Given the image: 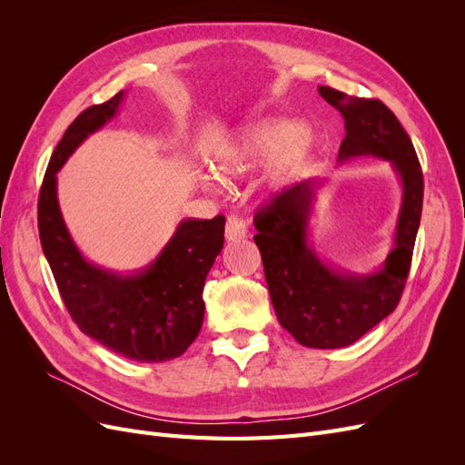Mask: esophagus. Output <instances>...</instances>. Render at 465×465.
<instances>
[{"mask_svg": "<svg viewBox=\"0 0 465 465\" xmlns=\"http://www.w3.org/2000/svg\"><path fill=\"white\" fill-rule=\"evenodd\" d=\"M246 236H248L246 221L238 215H231L227 219V227H224V238H227L229 242H241Z\"/></svg>", "mask_w": 465, "mask_h": 465, "instance_id": "esophagus-1", "label": "esophagus"}]
</instances>
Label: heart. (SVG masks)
Returning a JSON list of instances; mask_svg holds the SVG:
<instances>
[{
    "instance_id": "1",
    "label": "heart",
    "mask_w": 465,
    "mask_h": 465,
    "mask_svg": "<svg viewBox=\"0 0 465 465\" xmlns=\"http://www.w3.org/2000/svg\"><path fill=\"white\" fill-rule=\"evenodd\" d=\"M306 139V128L294 120L263 118L234 128L209 153V164L221 180H241L258 168L297 159ZM205 188L215 186V178L202 174Z\"/></svg>"
}]
</instances>
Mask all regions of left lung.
<instances>
[{"mask_svg":"<svg viewBox=\"0 0 465 465\" xmlns=\"http://www.w3.org/2000/svg\"><path fill=\"white\" fill-rule=\"evenodd\" d=\"M318 93L345 120L337 163L374 157L390 163L401 182L391 248L371 273H353L322 260L311 242V217L326 182L320 178L283 190L258 211L254 242L281 326L304 347L340 349L396 311L423 211V173L410 135L388 106L330 87H318Z\"/></svg>","mask_w":465,"mask_h":465,"instance_id":"left-lung-1","label":"left lung"}]
</instances>
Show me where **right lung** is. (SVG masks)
Segmentation results:
<instances>
[{"label": "right lung", "instance_id": "obj_1", "mask_svg": "<svg viewBox=\"0 0 465 465\" xmlns=\"http://www.w3.org/2000/svg\"><path fill=\"white\" fill-rule=\"evenodd\" d=\"M125 93L87 108L55 147L38 198V232L65 308L79 330L124 359L163 362L198 337L205 277L221 254L224 217L182 219L159 256L142 270L112 272L89 262L69 234L58 202V173L85 139L118 114Z\"/></svg>", "mask_w": 465, "mask_h": 465}]
</instances>
